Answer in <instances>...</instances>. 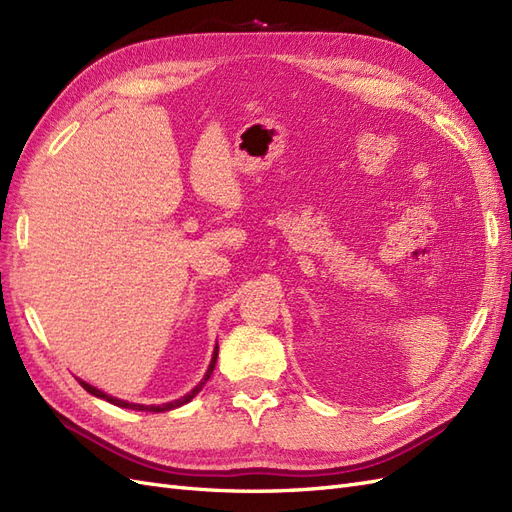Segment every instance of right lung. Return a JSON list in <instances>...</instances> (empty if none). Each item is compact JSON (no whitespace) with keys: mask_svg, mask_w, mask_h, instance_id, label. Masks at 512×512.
<instances>
[{"mask_svg":"<svg viewBox=\"0 0 512 512\" xmlns=\"http://www.w3.org/2000/svg\"><path fill=\"white\" fill-rule=\"evenodd\" d=\"M218 346H215V352H213V359H211V365H209V369H207V374H205V378L200 380L194 389L188 393V395H183L181 399H177V401H170V404H162V406H143V404H130V401H123V399H117V397H111V395H106V393H102L100 389H96V386H91V384H87V382H83V380H79V384L83 386V389L87 391V393H91V395H96V397H100V399H106L108 404H115V406H119V408H130V410H141V412H168V410H173V408H179V406H183V404H188V401L192 399V397H196L198 395V391L203 389L205 386V382L211 378V374H213V367H215V361H218Z\"/></svg>","mask_w":512,"mask_h":512,"instance_id":"obj_1","label":"right lung"}]
</instances>
